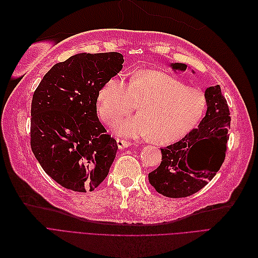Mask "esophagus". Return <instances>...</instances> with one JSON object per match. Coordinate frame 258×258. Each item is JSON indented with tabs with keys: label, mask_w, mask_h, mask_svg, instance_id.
<instances>
[{
	"label": "esophagus",
	"mask_w": 258,
	"mask_h": 258,
	"mask_svg": "<svg viewBox=\"0 0 258 258\" xmlns=\"http://www.w3.org/2000/svg\"><path fill=\"white\" fill-rule=\"evenodd\" d=\"M117 145H118L119 148H127L131 146V143L128 141H124V140H120V139H117Z\"/></svg>",
	"instance_id": "obj_1"
}]
</instances>
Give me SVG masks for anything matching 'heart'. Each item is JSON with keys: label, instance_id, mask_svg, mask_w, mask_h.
<instances>
[{"label": "heart", "instance_id": "obj_1", "mask_svg": "<svg viewBox=\"0 0 258 258\" xmlns=\"http://www.w3.org/2000/svg\"><path fill=\"white\" fill-rule=\"evenodd\" d=\"M138 105L140 114L117 124V134L169 145L181 141L199 126L208 110V99L202 91L155 70L135 73L128 84L119 76L111 77L97 95L98 114L110 124Z\"/></svg>", "mask_w": 258, "mask_h": 258}]
</instances>
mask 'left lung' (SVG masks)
<instances>
[{
    "mask_svg": "<svg viewBox=\"0 0 258 258\" xmlns=\"http://www.w3.org/2000/svg\"><path fill=\"white\" fill-rule=\"evenodd\" d=\"M174 71H185L184 63H171ZM208 110L197 129L181 141L161 150V163L148 174V181L159 194L183 198L199 191L212 179L225 160L230 112L220 85L207 88ZM201 150L202 161L191 160L194 149Z\"/></svg>",
    "mask_w": 258,
    "mask_h": 258,
    "instance_id": "1",
    "label": "left lung"
}]
</instances>
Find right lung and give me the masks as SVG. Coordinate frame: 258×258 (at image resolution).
Instances as JSON below:
<instances>
[{
  "label": "right lung",
  "mask_w": 258,
  "mask_h": 258,
  "mask_svg": "<svg viewBox=\"0 0 258 258\" xmlns=\"http://www.w3.org/2000/svg\"><path fill=\"white\" fill-rule=\"evenodd\" d=\"M122 63L119 52L77 53L54 64L34 91L31 148L64 188L92 191L108 174L118 146L98 118L97 95Z\"/></svg>",
  "instance_id": "1"
}]
</instances>
